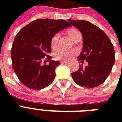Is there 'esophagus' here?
<instances>
[{
  "mask_svg": "<svg viewBox=\"0 0 122 122\" xmlns=\"http://www.w3.org/2000/svg\"><path fill=\"white\" fill-rule=\"evenodd\" d=\"M61 64H66V65H68V62H66V61H61Z\"/></svg>",
  "mask_w": 122,
  "mask_h": 122,
  "instance_id": "1",
  "label": "esophagus"
}]
</instances>
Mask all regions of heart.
I'll list each match as a JSON object with an SVG mask.
<instances>
[{
    "instance_id": "heart-1",
    "label": "heart",
    "mask_w": 122,
    "mask_h": 122,
    "mask_svg": "<svg viewBox=\"0 0 122 122\" xmlns=\"http://www.w3.org/2000/svg\"><path fill=\"white\" fill-rule=\"evenodd\" d=\"M78 33H80L77 30L71 29L68 31V34L71 39H72L75 35H76ZM59 39V34L56 33L52 37L51 39V46L52 47H56L57 46V41ZM75 51L73 50L65 49H61L56 52L55 56L56 59L59 60H63V61H68L72 58L73 56L74 55Z\"/></svg>"
}]
</instances>
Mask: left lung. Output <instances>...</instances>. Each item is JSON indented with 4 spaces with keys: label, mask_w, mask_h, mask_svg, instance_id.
Returning <instances> with one entry per match:
<instances>
[{
    "label": "left lung",
    "mask_w": 122,
    "mask_h": 122,
    "mask_svg": "<svg viewBox=\"0 0 122 122\" xmlns=\"http://www.w3.org/2000/svg\"><path fill=\"white\" fill-rule=\"evenodd\" d=\"M79 30L83 37V48L78 60H85L88 65L71 73L75 82L81 87H96L106 80L115 60V52L109 37L94 24L84 20H68Z\"/></svg>",
    "instance_id": "left-lung-1"
}]
</instances>
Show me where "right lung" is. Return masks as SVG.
<instances>
[{
    "instance_id": "1",
    "label": "right lung",
    "mask_w": 122,
    "mask_h": 122,
    "mask_svg": "<svg viewBox=\"0 0 122 122\" xmlns=\"http://www.w3.org/2000/svg\"><path fill=\"white\" fill-rule=\"evenodd\" d=\"M71 26L63 20L39 19L17 33L11 49V59L14 72L24 85L39 90L53 82L55 70L60 63L50 60L51 39L57 32ZM45 56L50 60L48 65H41Z\"/></svg>"
}]
</instances>
